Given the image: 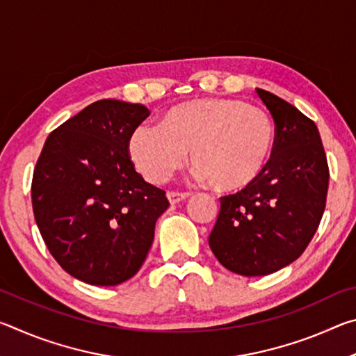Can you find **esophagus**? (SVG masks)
<instances>
[{"mask_svg": "<svg viewBox=\"0 0 356 356\" xmlns=\"http://www.w3.org/2000/svg\"><path fill=\"white\" fill-rule=\"evenodd\" d=\"M168 201L171 204H177L180 201H185L188 197V193H179V191H168Z\"/></svg>", "mask_w": 356, "mask_h": 356, "instance_id": "1", "label": "esophagus"}]
</instances>
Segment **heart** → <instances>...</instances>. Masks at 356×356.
Instances as JSON below:
<instances>
[{"mask_svg": "<svg viewBox=\"0 0 356 356\" xmlns=\"http://www.w3.org/2000/svg\"><path fill=\"white\" fill-rule=\"evenodd\" d=\"M276 129L268 113L245 102L206 97L168 110L159 125L131 131L129 155L150 184H163L184 165L213 190L234 193L256 184L272 160Z\"/></svg>", "mask_w": 356, "mask_h": 356, "instance_id": "1", "label": "heart"}]
</instances>
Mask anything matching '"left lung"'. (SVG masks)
<instances>
[{"label": "left lung", "mask_w": 356, "mask_h": 356, "mask_svg": "<svg viewBox=\"0 0 356 356\" xmlns=\"http://www.w3.org/2000/svg\"><path fill=\"white\" fill-rule=\"evenodd\" d=\"M256 91L275 120V152L256 184L221 197L209 237L222 267L242 276L275 273L303 254L322 220L330 179L317 125L278 95Z\"/></svg>", "instance_id": "obj_1"}]
</instances>
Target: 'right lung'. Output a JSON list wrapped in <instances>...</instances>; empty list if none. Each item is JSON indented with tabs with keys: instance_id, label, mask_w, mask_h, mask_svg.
<instances>
[{
	"instance_id": "obj_1",
	"label": "right lung",
	"mask_w": 356,
	"mask_h": 356,
	"mask_svg": "<svg viewBox=\"0 0 356 356\" xmlns=\"http://www.w3.org/2000/svg\"><path fill=\"white\" fill-rule=\"evenodd\" d=\"M141 104L94 102L48 135L31 185L34 218L48 251L74 278L118 286L141 268L165 191L135 171L131 131Z\"/></svg>"
}]
</instances>
